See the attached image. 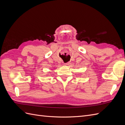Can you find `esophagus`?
Segmentation results:
<instances>
[{
    "instance_id": "esophagus-1",
    "label": "esophagus",
    "mask_w": 125,
    "mask_h": 125,
    "mask_svg": "<svg viewBox=\"0 0 125 125\" xmlns=\"http://www.w3.org/2000/svg\"><path fill=\"white\" fill-rule=\"evenodd\" d=\"M64 64H65V65H66V64H67V63H64Z\"/></svg>"
}]
</instances>
